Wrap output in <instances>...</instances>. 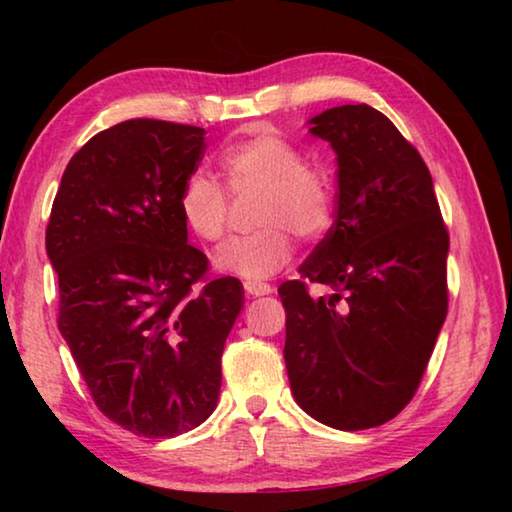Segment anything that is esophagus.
I'll use <instances>...</instances> for the list:
<instances>
[{"label":"esophagus","instance_id":"obj_1","mask_svg":"<svg viewBox=\"0 0 512 512\" xmlns=\"http://www.w3.org/2000/svg\"><path fill=\"white\" fill-rule=\"evenodd\" d=\"M244 289L248 296L259 298V296H268V293H273V287L266 282H244Z\"/></svg>","mask_w":512,"mask_h":512}]
</instances>
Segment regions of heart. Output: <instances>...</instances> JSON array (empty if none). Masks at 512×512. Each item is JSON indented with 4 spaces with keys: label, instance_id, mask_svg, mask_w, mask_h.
<instances>
[{
    "label": "heart",
    "instance_id": "obj_1",
    "mask_svg": "<svg viewBox=\"0 0 512 512\" xmlns=\"http://www.w3.org/2000/svg\"><path fill=\"white\" fill-rule=\"evenodd\" d=\"M219 169L232 194L257 189L248 235L232 237L219 253L216 266L223 273L248 282L266 280L289 264L293 235L318 239L332 225L334 194L327 173L302 160V151L273 131H255L225 144ZM178 212L196 239L214 244L225 235L230 198L219 180L203 171L189 173L178 194Z\"/></svg>",
    "mask_w": 512,
    "mask_h": 512
}]
</instances>
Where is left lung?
<instances>
[{
	"instance_id": "left-lung-1",
	"label": "left lung",
	"mask_w": 512,
	"mask_h": 512,
	"mask_svg": "<svg viewBox=\"0 0 512 512\" xmlns=\"http://www.w3.org/2000/svg\"><path fill=\"white\" fill-rule=\"evenodd\" d=\"M336 151V216L282 282L291 391L341 431L393 420L418 391L447 316L449 235L418 149L379 110L339 106L311 119ZM332 297L314 299L308 282Z\"/></svg>"
}]
</instances>
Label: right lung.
<instances>
[{
    "label": "right lung",
    "mask_w": 512,
    "mask_h": 512,
    "mask_svg": "<svg viewBox=\"0 0 512 512\" xmlns=\"http://www.w3.org/2000/svg\"><path fill=\"white\" fill-rule=\"evenodd\" d=\"M205 133L160 119L97 133L69 160L47 223L60 334L99 411L144 438L210 418L244 307L237 277L207 275L178 212Z\"/></svg>",
    "instance_id": "1"
}]
</instances>
